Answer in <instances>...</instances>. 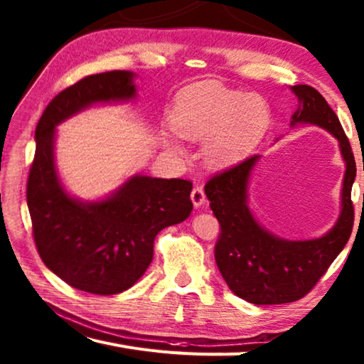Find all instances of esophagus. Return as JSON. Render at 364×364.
I'll return each instance as SVG.
<instances>
[{"instance_id":"obj_1","label":"esophagus","mask_w":364,"mask_h":364,"mask_svg":"<svg viewBox=\"0 0 364 364\" xmlns=\"http://www.w3.org/2000/svg\"><path fill=\"white\" fill-rule=\"evenodd\" d=\"M191 198H192V203L194 206H202L206 202V196H205V191L202 186H196L191 192Z\"/></svg>"}]
</instances>
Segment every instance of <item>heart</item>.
<instances>
[{
	"label": "heart",
	"mask_w": 364,
	"mask_h": 364,
	"mask_svg": "<svg viewBox=\"0 0 364 364\" xmlns=\"http://www.w3.org/2000/svg\"><path fill=\"white\" fill-rule=\"evenodd\" d=\"M270 107L259 95H245L220 86H203L184 94L172 111V123L181 136L205 141L206 156L215 166H227L250 153L270 123ZM166 142L178 150L173 136Z\"/></svg>",
	"instance_id": "obj_1"
}]
</instances>
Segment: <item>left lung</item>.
Segmentation results:
<instances>
[{
	"instance_id": "8db88e82",
	"label": "left lung",
	"mask_w": 364,
	"mask_h": 364,
	"mask_svg": "<svg viewBox=\"0 0 364 364\" xmlns=\"http://www.w3.org/2000/svg\"><path fill=\"white\" fill-rule=\"evenodd\" d=\"M291 89L300 102L291 125L314 123L339 141L346 161L343 208L336 225L326 236L310 241H286L262 228L247 206V184L258 154L222 170L206 181L205 194L220 223L214 247L215 262L228 288L255 305L289 304L305 297L341 253L353 227L350 196L357 166L349 139L338 115L318 90L305 84Z\"/></svg>"
}]
</instances>
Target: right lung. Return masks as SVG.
Listing matches in <instances>:
<instances>
[{
    "label": "right lung",
    "instance_id": "obj_1",
    "mask_svg": "<svg viewBox=\"0 0 364 364\" xmlns=\"http://www.w3.org/2000/svg\"><path fill=\"white\" fill-rule=\"evenodd\" d=\"M134 94L131 72L86 76L51 100L36 128L26 200L37 252L67 284L98 296L131 288L150 266L156 235L192 211V183L180 178L137 175L95 203L72 198L59 183L53 158L56 125L92 103Z\"/></svg>",
    "mask_w": 364,
    "mask_h": 364
}]
</instances>
